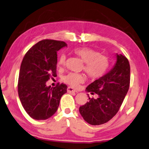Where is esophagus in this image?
<instances>
[{
  "label": "esophagus",
  "instance_id": "34e87169",
  "mask_svg": "<svg viewBox=\"0 0 149 149\" xmlns=\"http://www.w3.org/2000/svg\"><path fill=\"white\" fill-rule=\"evenodd\" d=\"M67 91H68V93H76V92H77L74 88H73V87H68Z\"/></svg>",
  "mask_w": 149,
  "mask_h": 149
}]
</instances>
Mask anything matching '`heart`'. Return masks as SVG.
<instances>
[{
  "instance_id": "b5f03b06",
  "label": "heart",
  "mask_w": 149,
  "mask_h": 149,
  "mask_svg": "<svg viewBox=\"0 0 149 149\" xmlns=\"http://www.w3.org/2000/svg\"><path fill=\"white\" fill-rule=\"evenodd\" d=\"M74 52L85 63L84 71L91 78H100L107 72L110 64L109 60L107 56L101 55L100 52L87 47L75 48ZM65 62V56L62 54L59 59L58 65L59 67H62ZM63 80L70 86L77 87L84 81V77L81 74L70 73L65 75Z\"/></svg>"
}]
</instances>
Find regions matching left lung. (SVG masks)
<instances>
[{"label":"left lung","mask_w":149,"mask_h":149,"mask_svg":"<svg viewBox=\"0 0 149 149\" xmlns=\"http://www.w3.org/2000/svg\"><path fill=\"white\" fill-rule=\"evenodd\" d=\"M113 68L102 77L89 84L86 91L98 95L79 107L84 119L92 125L108 122L117 114L127 95L130 84V65L127 58L116 54Z\"/></svg>","instance_id":"1"}]
</instances>
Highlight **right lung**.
<instances>
[{
  "label": "right lung",
  "mask_w": 149,
  "mask_h": 149,
  "mask_svg": "<svg viewBox=\"0 0 149 149\" xmlns=\"http://www.w3.org/2000/svg\"><path fill=\"white\" fill-rule=\"evenodd\" d=\"M67 46L64 42L43 40L33 46L24 57L18 83L20 100L30 117L46 120L56 112L60 99L67 92L65 84L46 86L56 75L57 51Z\"/></svg>",
  "instance_id": "obj_1"
}]
</instances>
